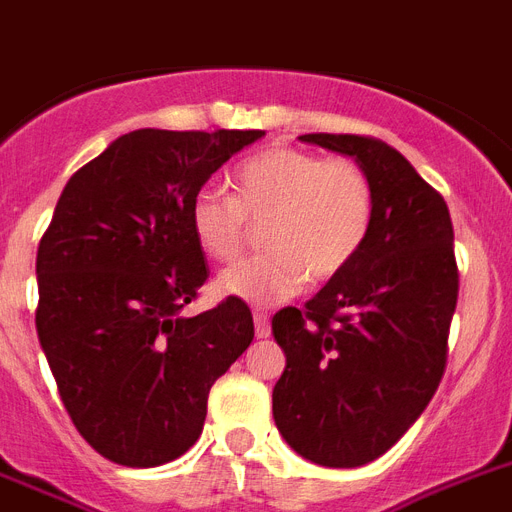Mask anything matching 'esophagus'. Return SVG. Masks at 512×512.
<instances>
[{
  "label": "esophagus",
  "mask_w": 512,
  "mask_h": 512,
  "mask_svg": "<svg viewBox=\"0 0 512 512\" xmlns=\"http://www.w3.org/2000/svg\"><path fill=\"white\" fill-rule=\"evenodd\" d=\"M253 324H256V337H259V340L272 335V322H269V316H266L264 311H256V314H253Z\"/></svg>",
  "instance_id": "1"
}]
</instances>
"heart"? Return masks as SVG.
Instances as JSON below:
<instances>
[{"label":"heart","instance_id":"obj_1","mask_svg":"<svg viewBox=\"0 0 512 512\" xmlns=\"http://www.w3.org/2000/svg\"><path fill=\"white\" fill-rule=\"evenodd\" d=\"M235 198L201 188L190 201V230L214 261H232L248 240V222H266L269 253L240 261L217 277V290L251 306L290 301L308 277L342 274L369 240L374 188L350 159H324L290 146L248 156L232 172Z\"/></svg>","mask_w":512,"mask_h":512}]
</instances>
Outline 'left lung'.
Here are the masks:
<instances>
[{
	"instance_id": "obj_1",
	"label": "left lung",
	"mask_w": 512,
	"mask_h": 512,
	"mask_svg": "<svg viewBox=\"0 0 512 512\" xmlns=\"http://www.w3.org/2000/svg\"><path fill=\"white\" fill-rule=\"evenodd\" d=\"M356 159L374 188V225L356 261L306 308L274 314L287 366L274 424L301 458L358 468L403 437L445 374L458 303L445 198L400 151L366 135H301Z\"/></svg>"
}]
</instances>
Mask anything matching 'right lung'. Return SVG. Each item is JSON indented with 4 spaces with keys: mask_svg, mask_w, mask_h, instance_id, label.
I'll list each match as a JSON object with an SVG mask.
<instances>
[{
    "mask_svg": "<svg viewBox=\"0 0 512 512\" xmlns=\"http://www.w3.org/2000/svg\"><path fill=\"white\" fill-rule=\"evenodd\" d=\"M261 135L133 130L59 196L36 256L38 340L75 429L112 463L154 468L193 447L211 384L251 345L238 298L183 308L209 277L190 201Z\"/></svg>",
    "mask_w": 512,
    "mask_h": 512,
    "instance_id": "obj_1",
    "label": "right lung"
}]
</instances>
